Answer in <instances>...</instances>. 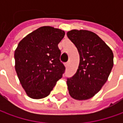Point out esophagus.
Segmentation results:
<instances>
[{"label": "esophagus", "instance_id": "1", "mask_svg": "<svg viewBox=\"0 0 123 123\" xmlns=\"http://www.w3.org/2000/svg\"><path fill=\"white\" fill-rule=\"evenodd\" d=\"M69 63L68 62H66V63H65V66L66 67V68H68V66Z\"/></svg>", "mask_w": 123, "mask_h": 123}]
</instances>
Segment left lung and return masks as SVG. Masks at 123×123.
<instances>
[{
    "mask_svg": "<svg viewBox=\"0 0 123 123\" xmlns=\"http://www.w3.org/2000/svg\"><path fill=\"white\" fill-rule=\"evenodd\" d=\"M67 36L79 53L76 73L67 79L70 97L87 100L94 97L107 81L114 65L111 49L96 33L87 30H71Z\"/></svg>",
    "mask_w": 123,
    "mask_h": 123,
    "instance_id": "obj_1",
    "label": "left lung"
}]
</instances>
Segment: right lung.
I'll return each mask as SVG.
<instances>
[{"mask_svg": "<svg viewBox=\"0 0 123 123\" xmlns=\"http://www.w3.org/2000/svg\"><path fill=\"white\" fill-rule=\"evenodd\" d=\"M65 32L52 26H42L27 35L14 53L15 69L26 94L34 99L49 95L62 77L65 66L60 61L58 44Z\"/></svg>", "mask_w": 123, "mask_h": 123, "instance_id": "right-lung-1", "label": "right lung"}]
</instances>
